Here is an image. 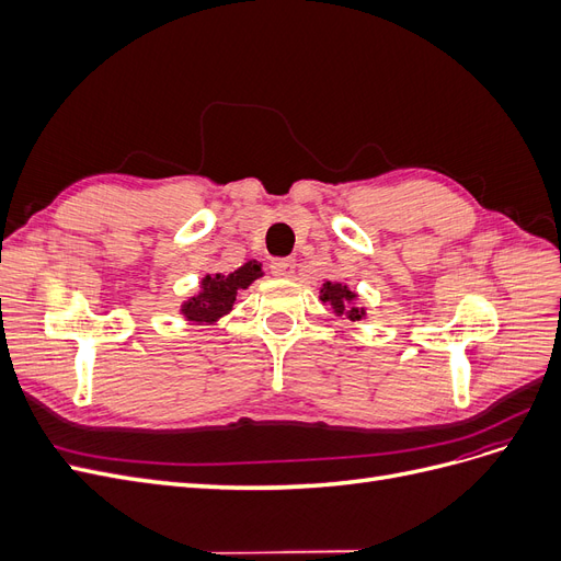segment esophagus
I'll return each mask as SVG.
<instances>
[{
	"label": "esophagus",
	"instance_id": "obj_1",
	"mask_svg": "<svg viewBox=\"0 0 561 561\" xmlns=\"http://www.w3.org/2000/svg\"><path fill=\"white\" fill-rule=\"evenodd\" d=\"M271 274L276 278H293L295 276V260H274L271 262Z\"/></svg>",
	"mask_w": 561,
	"mask_h": 561
}]
</instances>
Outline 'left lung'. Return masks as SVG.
<instances>
[{
	"label": "left lung",
	"instance_id": "8db88e82",
	"mask_svg": "<svg viewBox=\"0 0 561 561\" xmlns=\"http://www.w3.org/2000/svg\"><path fill=\"white\" fill-rule=\"evenodd\" d=\"M320 301L330 304L334 316L346 318L351 322H358L367 316V309L360 307V295L351 290L348 285L344 283H334V280H325L320 287Z\"/></svg>",
	"mask_w": 561,
	"mask_h": 561
}]
</instances>
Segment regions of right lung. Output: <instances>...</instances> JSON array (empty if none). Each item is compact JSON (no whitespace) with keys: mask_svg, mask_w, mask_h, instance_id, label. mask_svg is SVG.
<instances>
[{"mask_svg":"<svg viewBox=\"0 0 561 561\" xmlns=\"http://www.w3.org/2000/svg\"><path fill=\"white\" fill-rule=\"evenodd\" d=\"M264 276L262 264L257 260H250L236 271H219V274H206L198 283V293L186 297L180 304V313L184 320L194 322V325H215L222 320L231 309L236 295Z\"/></svg>","mask_w":561,"mask_h":561,"instance_id":"right-lung-1","label":"right lung"}]
</instances>
